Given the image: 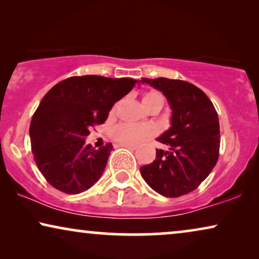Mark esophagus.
<instances>
[{
  "label": "esophagus",
  "instance_id": "1",
  "mask_svg": "<svg viewBox=\"0 0 259 259\" xmlns=\"http://www.w3.org/2000/svg\"><path fill=\"white\" fill-rule=\"evenodd\" d=\"M120 146L130 148V150H136V148H137L136 145H128V144H120Z\"/></svg>",
  "mask_w": 259,
  "mask_h": 259
}]
</instances>
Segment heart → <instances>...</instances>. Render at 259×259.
Returning <instances> with one entry per match:
<instances>
[{
    "label": "heart",
    "instance_id": "1",
    "mask_svg": "<svg viewBox=\"0 0 259 259\" xmlns=\"http://www.w3.org/2000/svg\"><path fill=\"white\" fill-rule=\"evenodd\" d=\"M144 106L151 104H164V99L158 92H148L143 97ZM112 136L121 144L136 145L153 136V128L150 126H138L133 123H120L112 131Z\"/></svg>",
    "mask_w": 259,
    "mask_h": 259
}]
</instances>
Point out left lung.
Returning a JSON list of instances; mask_svg holds the SVG:
<instances>
[{
  "instance_id": "1",
  "label": "left lung",
  "mask_w": 259,
  "mask_h": 259,
  "mask_svg": "<svg viewBox=\"0 0 259 259\" xmlns=\"http://www.w3.org/2000/svg\"><path fill=\"white\" fill-rule=\"evenodd\" d=\"M138 83L160 91L172 111L171 126L157 139L168 150H157L155 160L140 167L141 176L164 197L192 192L218 160L221 134L213 104L203 91L183 80L143 77Z\"/></svg>"
}]
</instances>
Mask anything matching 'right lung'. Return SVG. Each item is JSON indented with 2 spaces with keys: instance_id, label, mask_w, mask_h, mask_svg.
I'll list each match as a JSON object with an SVG mask.
<instances>
[{
  "instance_id": "1",
  "label": "right lung",
  "mask_w": 259,
  "mask_h": 259,
  "mask_svg": "<svg viewBox=\"0 0 259 259\" xmlns=\"http://www.w3.org/2000/svg\"><path fill=\"white\" fill-rule=\"evenodd\" d=\"M138 83L131 77L72 76L42 98L29 127L35 162L56 190L87 191L105 171L112 144L99 150L86 144L91 127L104 123L113 105Z\"/></svg>"
}]
</instances>
